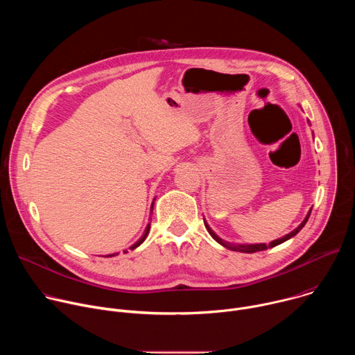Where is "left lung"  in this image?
I'll return each mask as SVG.
<instances>
[{
  "mask_svg": "<svg viewBox=\"0 0 355 355\" xmlns=\"http://www.w3.org/2000/svg\"><path fill=\"white\" fill-rule=\"evenodd\" d=\"M309 122V121H308ZM311 123V122H309ZM311 212H312V209L308 212V215L305 216V219L302 220V223L296 227V229H293L291 233H288V234H285V236H282L281 239H277V240H274V241H271V243H268V244H266V243H257V244H245V243H229V241H226V240H223V239H220L212 229H211V226L208 225V222L205 220V218H204V223H205V227H207V230L209 232V234L212 236V239L214 240H216L220 245H223V247H226V248H229V250H233V251H240V252H257V251H263V250H267V248H271V247H275V245H278V244H281V243H284V241H286V240H289V239H292L293 236H296L300 230H302V227L306 225V222H308V219H309V216H311Z\"/></svg>",
  "mask_w": 355,
  "mask_h": 355,
  "instance_id": "obj_1",
  "label": "left lung"
}]
</instances>
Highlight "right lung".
I'll return each mask as SVG.
<instances>
[{"label": "right lung", "mask_w": 355, "mask_h": 355, "mask_svg": "<svg viewBox=\"0 0 355 355\" xmlns=\"http://www.w3.org/2000/svg\"><path fill=\"white\" fill-rule=\"evenodd\" d=\"M155 200H156V198L153 199V202H151V207H150V212L153 214V207H155ZM148 220H151V218H148ZM150 223L151 222H148L147 223V226H146V229H144V232H143V234L139 237V240L135 243V244H132L130 247H129V250H135V248H137L144 240H146V237L148 236V232H150ZM125 252H128V250H125ZM114 256H118V252H114V254H108L107 257H114Z\"/></svg>", "instance_id": "right-lung-1"}]
</instances>
